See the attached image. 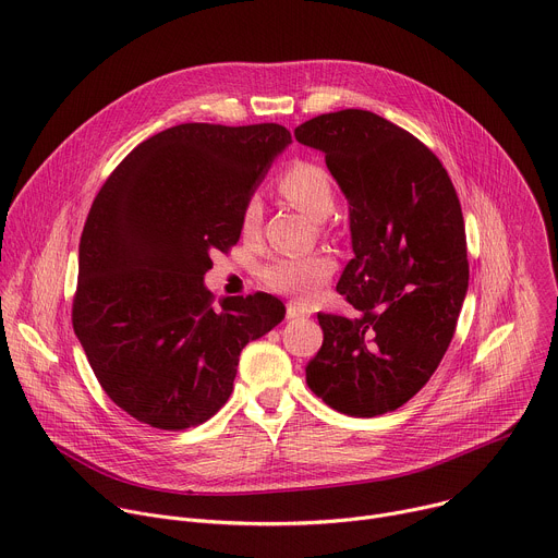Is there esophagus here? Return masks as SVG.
Listing matches in <instances>:
<instances>
[{
	"label": "esophagus",
	"mask_w": 558,
	"mask_h": 558,
	"mask_svg": "<svg viewBox=\"0 0 558 558\" xmlns=\"http://www.w3.org/2000/svg\"><path fill=\"white\" fill-rule=\"evenodd\" d=\"M304 315H311V311L304 304H300V302H289L287 304V317H289V320H293V317H304Z\"/></svg>",
	"instance_id": "34e87169"
}]
</instances>
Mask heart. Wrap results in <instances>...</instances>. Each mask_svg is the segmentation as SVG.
I'll use <instances>...</instances> for the list:
<instances>
[{"label":"heart","mask_w":558,"mask_h":558,"mask_svg":"<svg viewBox=\"0 0 558 558\" xmlns=\"http://www.w3.org/2000/svg\"><path fill=\"white\" fill-rule=\"evenodd\" d=\"M278 192L313 220H325L336 207V192L325 168L311 161H295L278 177ZM260 201L252 196L241 211V227L252 233L260 220ZM336 271V260L325 254L302 258H278L265 267L263 280L278 293L298 300H313Z\"/></svg>","instance_id":"b5f03b06"}]
</instances>
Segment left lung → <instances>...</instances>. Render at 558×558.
<instances>
[{
	"label": "left lung",
	"mask_w": 558,
	"mask_h": 558,
	"mask_svg": "<svg viewBox=\"0 0 558 558\" xmlns=\"http://www.w3.org/2000/svg\"><path fill=\"white\" fill-rule=\"evenodd\" d=\"M293 134L325 151L355 254L338 282L355 315L317 313L325 342L306 384L351 417L397 411L437 371L468 291L454 185L420 138L368 110L320 114Z\"/></svg>",
	"instance_id": "8db88e82"
}]
</instances>
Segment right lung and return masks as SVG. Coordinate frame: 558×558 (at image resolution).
I'll return each mask as SVG.
<instances>
[{"label":"right lung","mask_w":558,"mask_h":558,"mask_svg":"<svg viewBox=\"0 0 558 558\" xmlns=\"http://www.w3.org/2000/svg\"><path fill=\"white\" fill-rule=\"evenodd\" d=\"M278 123H181L138 143L99 190L78 243L72 327L110 400L185 430L220 411L238 357L284 304L269 293L214 304L209 254L241 238V211L276 154Z\"/></svg>","instance_id":"1"}]
</instances>
